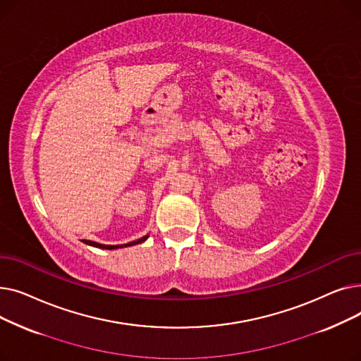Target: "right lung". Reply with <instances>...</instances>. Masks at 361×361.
Masks as SVG:
<instances>
[{
    "label": "right lung",
    "mask_w": 361,
    "mask_h": 361,
    "mask_svg": "<svg viewBox=\"0 0 361 361\" xmlns=\"http://www.w3.org/2000/svg\"><path fill=\"white\" fill-rule=\"evenodd\" d=\"M147 237H149V234H147V235H145V237H142V238H139V240H135V241H130V243H127V244H116V245H111V244H101V243H94V241H90V240H83V243H86V244L92 245V247H98V249H105V250H116V249L130 247V245H135V244L143 243V241H146V240H147Z\"/></svg>",
    "instance_id": "add662e5"
}]
</instances>
